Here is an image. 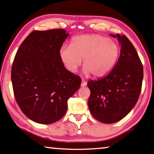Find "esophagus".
Masks as SVG:
<instances>
[{
	"mask_svg": "<svg viewBox=\"0 0 154 154\" xmlns=\"http://www.w3.org/2000/svg\"><path fill=\"white\" fill-rule=\"evenodd\" d=\"M86 85H87V83H86L85 81H84L83 80V81H82V82H81V87H85Z\"/></svg>",
	"mask_w": 154,
	"mask_h": 154,
	"instance_id": "34e87169",
	"label": "esophagus"
}]
</instances>
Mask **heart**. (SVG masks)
<instances>
[{
  "label": "heart",
  "mask_w": 154,
  "mask_h": 154,
  "mask_svg": "<svg viewBox=\"0 0 154 154\" xmlns=\"http://www.w3.org/2000/svg\"><path fill=\"white\" fill-rule=\"evenodd\" d=\"M120 54L117 43L108 38L97 34H84L73 37L70 46L63 45L60 55L65 68L75 73L83 61L85 74L92 73L102 78L110 72Z\"/></svg>",
  "instance_id": "heart-1"
}]
</instances>
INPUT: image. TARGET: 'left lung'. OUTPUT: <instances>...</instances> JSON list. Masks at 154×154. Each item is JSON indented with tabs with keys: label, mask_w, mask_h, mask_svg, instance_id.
Returning <instances> with one entry per match:
<instances>
[{
	"label": "left lung",
	"mask_w": 154,
	"mask_h": 154,
	"mask_svg": "<svg viewBox=\"0 0 154 154\" xmlns=\"http://www.w3.org/2000/svg\"><path fill=\"white\" fill-rule=\"evenodd\" d=\"M121 54L113 69L102 79L89 81L90 111L94 119L111 124L126 116L137 102L144 76L143 66L135 48L125 35H116Z\"/></svg>",
	"instance_id": "1"
}]
</instances>
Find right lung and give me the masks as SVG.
Returning <instances> with one entry per match:
<instances>
[{"label": "right lung", "instance_id": "obj_1", "mask_svg": "<svg viewBox=\"0 0 154 154\" xmlns=\"http://www.w3.org/2000/svg\"><path fill=\"white\" fill-rule=\"evenodd\" d=\"M69 33L63 29L33 31L22 42L11 71L14 95L20 108L35 123L51 124L64 116L67 101L81 84L69 72L60 50Z\"/></svg>", "mask_w": 154, "mask_h": 154}]
</instances>
